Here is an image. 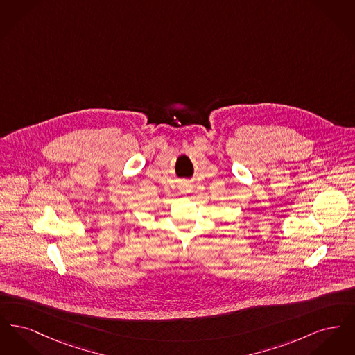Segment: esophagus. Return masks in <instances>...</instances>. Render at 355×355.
Here are the masks:
<instances>
[{
  "label": "esophagus",
  "mask_w": 355,
  "mask_h": 355,
  "mask_svg": "<svg viewBox=\"0 0 355 355\" xmlns=\"http://www.w3.org/2000/svg\"><path fill=\"white\" fill-rule=\"evenodd\" d=\"M184 193H189V191H191V185L189 184V182H186L185 185H184V190H182Z\"/></svg>",
  "instance_id": "34e87169"
}]
</instances>
